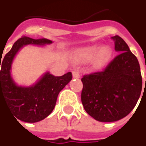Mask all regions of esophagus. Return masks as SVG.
I'll return each instance as SVG.
<instances>
[{
  "mask_svg": "<svg viewBox=\"0 0 146 146\" xmlns=\"http://www.w3.org/2000/svg\"><path fill=\"white\" fill-rule=\"evenodd\" d=\"M72 76H73V78H75V79L80 78V70H77V69L74 70L72 71Z\"/></svg>",
  "mask_w": 146,
  "mask_h": 146,
  "instance_id": "1",
  "label": "esophagus"
}]
</instances>
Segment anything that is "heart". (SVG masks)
I'll list each match as a JSON object with an SVG mask.
<instances>
[{"instance_id": "b5f03b06", "label": "heart", "mask_w": 146, "mask_h": 146, "mask_svg": "<svg viewBox=\"0 0 146 146\" xmlns=\"http://www.w3.org/2000/svg\"><path fill=\"white\" fill-rule=\"evenodd\" d=\"M83 53L88 59H93L98 56L99 65H104L108 61V60L110 57L111 50L107 47L104 48L102 46H95L86 48V50H83Z\"/></svg>"}]
</instances>
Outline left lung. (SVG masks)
<instances>
[{"mask_svg": "<svg viewBox=\"0 0 146 146\" xmlns=\"http://www.w3.org/2000/svg\"><path fill=\"white\" fill-rule=\"evenodd\" d=\"M111 38L118 56L102 71L85 75L81 78L84 109L100 122L116 121L129 115L135 108L142 90L137 58L121 37Z\"/></svg>", "mask_w": 146, "mask_h": 146, "instance_id": "8db88e82", "label": "left lung"}]
</instances>
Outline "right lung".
<instances>
[{
    "label": "right lung",
    "mask_w": 146,
    "mask_h": 146,
    "mask_svg": "<svg viewBox=\"0 0 146 146\" xmlns=\"http://www.w3.org/2000/svg\"><path fill=\"white\" fill-rule=\"evenodd\" d=\"M52 41L46 39L21 36L14 43L11 50L0 60V99L2 96L9 109L18 120L35 123L47 117L55 108L60 91L72 79L71 72L61 76H54L46 72L35 85L29 87L17 86L11 76L13 59L24 46L33 44L44 46Z\"/></svg>",
    "instance_id": "1"
}]
</instances>
